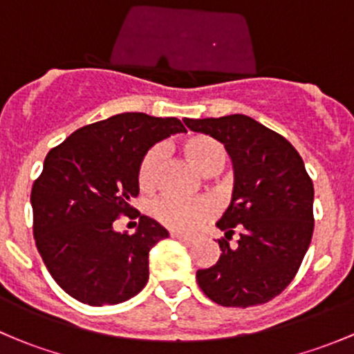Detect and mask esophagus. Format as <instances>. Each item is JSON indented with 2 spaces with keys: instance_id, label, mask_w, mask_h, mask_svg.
I'll return each instance as SVG.
<instances>
[{
  "instance_id": "esophagus-1",
  "label": "esophagus",
  "mask_w": 354,
  "mask_h": 354,
  "mask_svg": "<svg viewBox=\"0 0 354 354\" xmlns=\"http://www.w3.org/2000/svg\"><path fill=\"white\" fill-rule=\"evenodd\" d=\"M171 236L176 238V240H180V241H183V243H192V241L195 240V236H192V234H183V233H173Z\"/></svg>"
}]
</instances>
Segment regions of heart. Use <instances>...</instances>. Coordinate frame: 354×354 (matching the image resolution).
Returning <instances> with one entry per match:
<instances>
[{
  "label": "heart",
  "mask_w": 354,
  "mask_h": 354,
  "mask_svg": "<svg viewBox=\"0 0 354 354\" xmlns=\"http://www.w3.org/2000/svg\"><path fill=\"white\" fill-rule=\"evenodd\" d=\"M180 151L203 174H216L223 169L227 160V151L223 142L210 135L195 133L180 142ZM162 167V151L151 149L142 157L137 171V181L142 192H152L159 180ZM152 214L160 224L176 231H192L210 219L214 214V203L210 198L180 200L164 197L157 200Z\"/></svg>",
  "instance_id": "obj_1"
}]
</instances>
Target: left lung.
Returning a JSON list of instances; mask_svg holds the SVG:
<instances>
[{"mask_svg":"<svg viewBox=\"0 0 354 354\" xmlns=\"http://www.w3.org/2000/svg\"><path fill=\"white\" fill-rule=\"evenodd\" d=\"M190 130L223 142L231 157V202L216 226L221 257L197 270L200 289L223 306L262 305L292 281L313 234V183L284 137L245 114L185 118ZM241 231L236 245L229 240Z\"/></svg>","mask_w":354,"mask_h":354,"instance_id":"1","label":"left lung"}]
</instances>
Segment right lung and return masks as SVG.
<instances>
[{
    "instance_id": "add662e5",
    "label": "right lung",
    "mask_w": 354,
    "mask_h": 354,
    "mask_svg": "<svg viewBox=\"0 0 354 354\" xmlns=\"http://www.w3.org/2000/svg\"><path fill=\"white\" fill-rule=\"evenodd\" d=\"M187 128L178 118L121 113L78 128L46 156L30 194L35 246L53 279L92 306L118 305L145 288L149 252L169 236L138 212L133 234L114 231L138 195L142 157Z\"/></svg>"
}]
</instances>
